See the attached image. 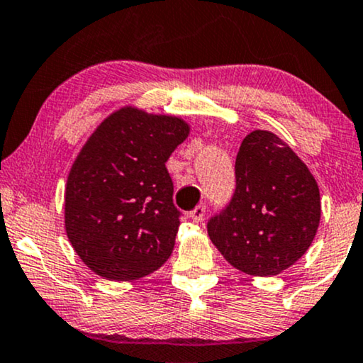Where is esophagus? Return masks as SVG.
<instances>
[{"mask_svg":"<svg viewBox=\"0 0 363 363\" xmlns=\"http://www.w3.org/2000/svg\"><path fill=\"white\" fill-rule=\"evenodd\" d=\"M204 215H206V206H204V204H199V206H196L193 211L189 213V218L194 223H199V221H203Z\"/></svg>","mask_w":363,"mask_h":363,"instance_id":"esophagus-1","label":"esophagus"}]
</instances>
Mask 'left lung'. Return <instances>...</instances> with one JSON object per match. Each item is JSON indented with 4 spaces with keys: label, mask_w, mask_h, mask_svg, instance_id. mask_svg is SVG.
Returning a JSON list of instances; mask_svg holds the SVG:
<instances>
[{
    "label": "left lung",
    "mask_w": 363,
    "mask_h": 363,
    "mask_svg": "<svg viewBox=\"0 0 363 363\" xmlns=\"http://www.w3.org/2000/svg\"><path fill=\"white\" fill-rule=\"evenodd\" d=\"M230 206L208 221V235L240 272L272 277L311 247L321 220L320 187L308 165L269 130L240 145Z\"/></svg>",
    "instance_id": "1"
}]
</instances>
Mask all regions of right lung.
Returning <instances> with one entry per match:
<instances>
[{
	"label": "right lung",
	"instance_id": "add662e5",
	"mask_svg": "<svg viewBox=\"0 0 363 363\" xmlns=\"http://www.w3.org/2000/svg\"><path fill=\"white\" fill-rule=\"evenodd\" d=\"M189 132L181 116L123 106L86 140L69 170L64 226L96 276L130 282L167 262L179 211L165 162Z\"/></svg>",
	"mask_w": 363,
	"mask_h": 363
}]
</instances>
